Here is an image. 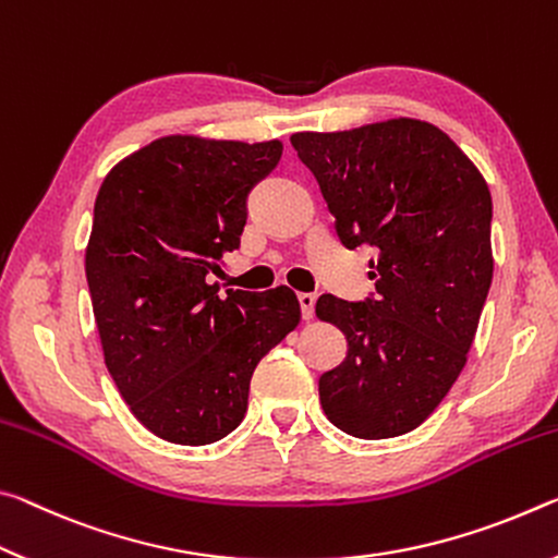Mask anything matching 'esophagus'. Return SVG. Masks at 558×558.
<instances>
[{
  "mask_svg": "<svg viewBox=\"0 0 558 558\" xmlns=\"http://www.w3.org/2000/svg\"><path fill=\"white\" fill-rule=\"evenodd\" d=\"M299 306H301V316L314 318V306H316V296L314 294H299Z\"/></svg>",
  "mask_w": 558,
  "mask_h": 558,
  "instance_id": "1",
  "label": "esophagus"
}]
</instances>
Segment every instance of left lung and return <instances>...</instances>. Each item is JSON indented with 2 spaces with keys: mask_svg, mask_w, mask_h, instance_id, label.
Listing matches in <instances>:
<instances>
[{
  "mask_svg": "<svg viewBox=\"0 0 558 558\" xmlns=\"http://www.w3.org/2000/svg\"><path fill=\"white\" fill-rule=\"evenodd\" d=\"M343 246L371 244L376 294L318 296L349 353L318 378L326 417L361 440L415 430L468 363L492 284V195L458 145L415 118L294 133Z\"/></svg>",
  "mask_w": 558,
  "mask_h": 558,
  "instance_id": "left-lung-1",
  "label": "left lung"
}]
</instances>
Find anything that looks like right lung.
<instances>
[{
    "label": "right lung",
    "mask_w": 558,
    "mask_h": 558,
    "mask_svg": "<svg viewBox=\"0 0 558 558\" xmlns=\"http://www.w3.org/2000/svg\"><path fill=\"white\" fill-rule=\"evenodd\" d=\"M281 143L168 135L108 172L86 250L90 304L131 413L175 445H209L242 423L257 363L301 308L289 287L227 289L246 197L277 168Z\"/></svg>",
    "instance_id": "1"
}]
</instances>
